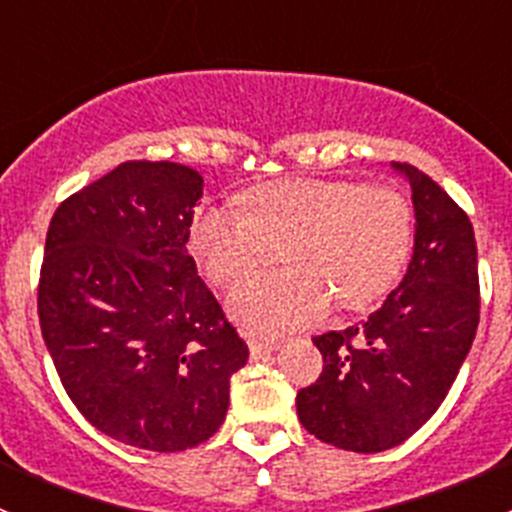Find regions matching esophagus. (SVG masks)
<instances>
[{
	"mask_svg": "<svg viewBox=\"0 0 512 512\" xmlns=\"http://www.w3.org/2000/svg\"><path fill=\"white\" fill-rule=\"evenodd\" d=\"M272 352H277V342H262V339H250V356L252 359H265Z\"/></svg>",
	"mask_w": 512,
	"mask_h": 512,
	"instance_id": "1",
	"label": "esophagus"
}]
</instances>
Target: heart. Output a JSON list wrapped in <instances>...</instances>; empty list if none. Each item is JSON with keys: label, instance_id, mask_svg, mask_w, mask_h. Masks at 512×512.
<instances>
[{"label": "heart", "instance_id": "heart-1", "mask_svg": "<svg viewBox=\"0 0 512 512\" xmlns=\"http://www.w3.org/2000/svg\"><path fill=\"white\" fill-rule=\"evenodd\" d=\"M414 237L411 205L394 188L349 180H280L250 190L245 210L210 205L190 225V252L210 282L232 285L280 252L287 270L230 294V312L255 337H280L329 304L364 309L399 277Z\"/></svg>", "mask_w": 512, "mask_h": 512}]
</instances>
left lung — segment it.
Returning a JSON list of instances; mask_svg holds the SVG:
<instances>
[{"instance_id":"1","label":"left lung","mask_w":512,"mask_h":512,"mask_svg":"<svg viewBox=\"0 0 512 512\" xmlns=\"http://www.w3.org/2000/svg\"><path fill=\"white\" fill-rule=\"evenodd\" d=\"M394 168L409 180L416 213L409 270L366 322L312 339L324 369L297 394L302 426L356 453L399 446L436 414L480 317L471 220L423 170Z\"/></svg>"}]
</instances>
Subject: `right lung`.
I'll use <instances>...</instances> for the list:
<instances>
[{
	"label": "right lung",
	"mask_w": 512,
	"mask_h": 512,
	"mask_svg": "<svg viewBox=\"0 0 512 512\" xmlns=\"http://www.w3.org/2000/svg\"><path fill=\"white\" fill-rule=\"evenodd\" d=\"M198 170L126 160L56 208L39 324L91 426L146 451L200 446L223 426L247 344L188 255Z\"/></svg>",
	"instance_id": "right-lung-1"
}]
</instances>
